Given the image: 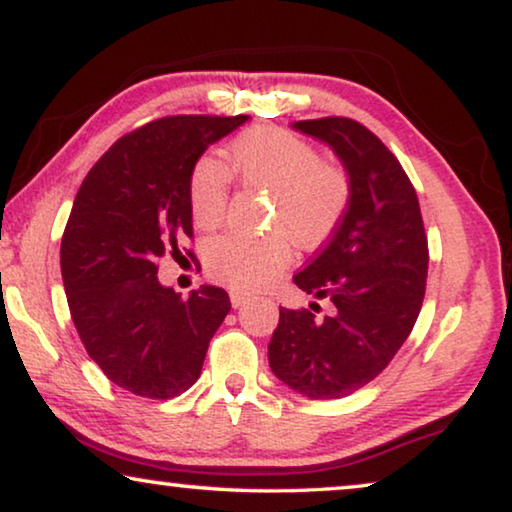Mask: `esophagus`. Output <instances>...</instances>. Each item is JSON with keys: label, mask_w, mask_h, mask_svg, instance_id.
I'll list each match as a JSON object with an SVG mask.
<instances>
[{"label": "esophagus", "mask_w": 512, "mask_h": 512, "mask_svg": "<svg viewBox=\"0 0 512 512\" xmlns=\"http://www.w3.org/2000/svg\"><path fill=\"white\" fill-rule=\"evenodd\" d=\"M230 299H232V305H234V308H239V305L246 303L248 296L243 294V292H239V289H232V292H230Z\"/></svg>", "instance_id": "34e87169"}]
</instances>
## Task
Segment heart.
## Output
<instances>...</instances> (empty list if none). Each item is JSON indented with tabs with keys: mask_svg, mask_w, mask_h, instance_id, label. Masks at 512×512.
<instances>
[{
	"mask_svg": "<svg viewBox=\"0 0 512 512\" xmlns=\"http://www.w3.org/2000/svg\"><path fill=\"white\" fill-rule=\"evenodd\" d=\"M230 163L248 186L271 190L276 200L271 227L285 234L255 236L227 232L204 248V262L213 278L239 292H257L292 259L287 234L294 243L312 248L324 243L345 216L352 181L335 160L319 158L303 137L280 128H253L236 137ZM190 213L197 227L213 230L227 209V170L218 160L202 158L190 174Z\"/></svg>",
	"mask_w": 512,
	"mask_h": 512,
	"instance_id": "1",
	"label": "heart"
}]
</instances>
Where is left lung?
Instances as JSON below:
<instances>
[{
	"label": "left lung",
	"mask_w": 512,
	"mask_h": 512,
	"mask_svg": "<svg viewBox=\"0 0 512 512\" xmlns=\"http://www.w3.org/2000/svg\"><path fill=\"white\" fill-rule=\"evenodd\" d=\"M292 126L329 144L352 195L331 241L294 276L333 312L280 308L269 365L305 398L335 400L370 384L409 338L425 296L427 236L414 186L375 133L345 117Z\"/></svg>",
	"instance_id": "obj_1"
}]
</instances>
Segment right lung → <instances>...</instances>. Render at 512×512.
<instances>
[{
    "instance_id": "1",
    "label": "right lung",
    "mask_w": 512,
    "mask_h": 512,
    "mask_svg": "<svg viewBox=\"0 0 512 512\" xmlns=\"http://www.w3.org/2000/svg\"><path fill=\"white\" fill-rule=\"evenodd\" d=\"M248 121L179 114L112 144L75 195L61 239V278L87 354L112 384L170 400L200 379L232 303L202 285L188 299L160 285L158 259L193 236L188 188L195 163Z\"/></svg>"
}]
</instances>
